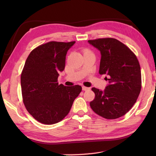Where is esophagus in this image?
<instances>
[{
  "instance_id": "obj_1",
  "label": "esophagus",
  "mask_w": 156,
  "mask_h": 156,
  "mask_svg": "<svg viewBox=\"0 0 156 156\" xmlns=\"http://www.w3.org/2000/svg\"><path fill=\"white\" fill-rule=\"evenodd\" d=\"M90 90V88H88V87H82V90L84 91H87Z\"/></svg>"
}]
</instances>
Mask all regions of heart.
<instances>
[{"instance_id":"heart-1","label":"heart","mask_w":156,"mask_h":156,"mask_svg":"<svg viewBox=\"0 0 156 156\" xmlns=\"http://www.w3.org/2000/svg\"><path fill=\"white\" fill-rule=\"evenodd\" d=\"M86 51H88V50H85L84 52H86Z\"/></svg>"}]
</instances>
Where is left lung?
<instances>
[{
    "instance_id": "8db88e82",
    "label": "left lung",
    "mask_w": 156,
    "mask_h": 156,
    "mask_svg": "<svg viewBox=\"0 0 156 156\" xmlns=\"http://www.w3.org/2000/svg\"><path fill=\"white\" fill-rule=\"evenodd\" d=\"M101 54L99 74H106L109 84L104 91L92 88L95 97L90 106L95 113L107 119H115L130 110L141 88L140 65L134 53L114 38L88 40Z\"/></svg>"
}]
</instances>
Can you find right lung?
Instances as JSON below:
<instances>
[{"mask_svg":"<svg viewBox=\"0 0 156 156\" xmlns=\"http://www.w3.org/2000/svg\"><path fill=\"white\" fill-rule=\"evenodd\" d=\"M75 41H49L33 49L21 75L23 101L33 117L45 125L57 123L67 115L82 91L79 85L58 84L66 56Z\"/></svg>","mask_w":156,"mask_h":156,"instance_id":"add662e5","label":"right lung"}]
</instances>
